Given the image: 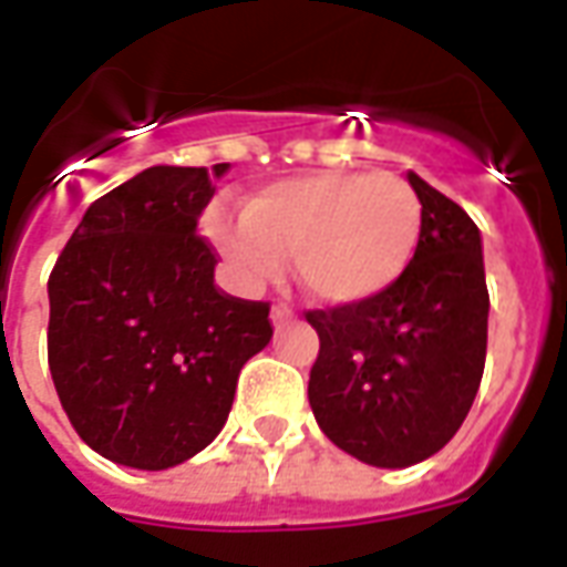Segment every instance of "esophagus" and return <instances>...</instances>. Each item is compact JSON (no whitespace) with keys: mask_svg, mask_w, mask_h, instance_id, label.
I'll list each match as a JSON object with an SVG mask.
<instances>
[{"mask_svg":"<svg viewBox=\"0 0 567 567\" xmlns=\"http://www.w3.org/2000/svg\"><path fill=\"white\" fill-rule=\"evenodd\" d=\"M270 319H272V324H282V321L291 319V307H285V303H276V307H272V312H270Z\"/></svg>","mask_w":567,"mask_h":567,"instance_id":"obj_1","label":"esophagus"}]
</instances>
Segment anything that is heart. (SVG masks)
<instances>
[{"mask_svg": "<svg viewBox=\"0 0 567 567\" xmlns=\"http://www.w3.org/2000/svg\"><path fill=\"white\" fill-rule=\"evenodd\" d=\"M422 227V199L406 178L331 169L264 187L246 215L212 212L206 234L248 291L272 282L291 255L312 300L349 307L385 295L404 276Z\"/></svg>", "mask_w": 567, "mask_h": 567, "instance_id": "heart-1", "label": "heart"}]
</instances>
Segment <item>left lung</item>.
Listing matches in <instances>:
<instances>
[{
  "mask_svg": "<svg viewBox=\"0 0 567 567\" xmlns=\"http://www.w3.org/2000/svg\"><path fill=\"white\" fill-rule=\"evenodd\" d=\"M425 227L413 264L385 295L309 309L319 358L309 406L331 443L373 467H410L462 427L483 380L488 288L471 215L406 175Z\"/></svg>",
  "mask_w": 567,
  "mask_h": 567,
  "instance_id": "1",
  "label": "left lung"
}]
</instances>
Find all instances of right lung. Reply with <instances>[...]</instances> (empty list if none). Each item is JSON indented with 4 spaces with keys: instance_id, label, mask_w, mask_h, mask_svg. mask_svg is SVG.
Here are the masks:
<instances>
[{
    "instance_id": "add662e5",
    "label": "right lung",
    "mask_w": 567,
    "mask_h": 567,
    "mask_svg": "<svg viewBox=\"0 0 567 567\" xmlns=\"http://www.w3.org/2000/svg\"><path fill=\"white\" fill-rule=\"evenodd\" d=\"M227 163L151 166L100 199L51 279L48 364L79 437L103 458L166 471L206 450L270 303L224 295L197 218Z\"/></svg>"
}]
</instances>
